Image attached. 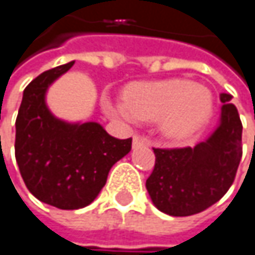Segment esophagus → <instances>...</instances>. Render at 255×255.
Segmentation results:
<instances>
[{"mask_svg": "<svg viewBox=\"0 0 255 255\" xmlns=\"http://www.w3.org/2000/svg\"><path fill=\"white\" fill-rule=\"evenodd\" d=\"M141 146H146V140L143 137H140V135H135L132 138V147L137 149V147H141Z\"/></svg>", "mask_w": 255, "mask_h": 255, "instance_id": "obj_1", "label": "esophagus"}]
</instances>
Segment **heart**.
<instances>
[{
	"instance_id": "b5f03b06",
	"label": "heart",
	"mask_w": 255,
	"mask_h": 255,
	"mask_svg": "<svg viewBox=\"0 0 255 255\" xmlns=\"http://www.w3.org/2000/svg\"><path fill=\"white\" fill-rule=\"evenodd\" d=\"M105 111L124 123L156 121L161 134L173 141L190 138L211 117L214 97L208 87L189 79L134 82L124 103H103Z\"/></svg>"
}]
</instances>
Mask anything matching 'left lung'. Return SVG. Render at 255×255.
Returning <instances> with one entry per match:
<instances>
[{
    "mask_svg": "<svg viewBox=\"0 0 255 255\" xmlns=\"http://www.w3.org/2000/svg\"><path fill=\"white\" fill-rule=\"evenodd\" d=\"M230 99L220 94V121L207 140L193 147L153 149L146 189L159 211L174 217L198 214L229 190L242 158V123Z\"/></svg>",
    "mask_w": 255,
    "mask_h": 255,
    "instance_id": "obj_1",
    "label": "left lung"
}]
</instances>
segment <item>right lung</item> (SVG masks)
I'll return each instance as SVG.
<instances>
[{
    "label": "right lung",
    "instance_id": "1",
    "mask_svg": "<svg viewBox=\"0 0 255 255\" xmlns=\"http://www.w3.org/2000/svg\"><path fill=\"white\" fill-rule=\"evenodd\" d=\"M75 62L35 78L23 91L16 120V161L29 192L60 210L90 205L115 162L131 150V138L120 140L99 123H66L47 103L48 87Z\"/></svg>",
    "mask_w": 255,
    "mask_h": 255
}]
</instances>
